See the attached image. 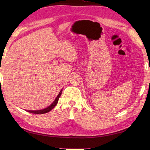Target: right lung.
Returning <instances> with one entry per match:
<instances>
[{"label":"right lung","mask_w":150,"mask_h":150,"mask_svg":"<svg viewBox=\"0 0 150 150\" xmlns=\"http://www.w3.org/2000/svg\"><path fill=\"white\" fill-rule=\"evenodd\" d=\"M62 89L60 91V92L58 94V95L57 96V97L55 98V99L54 100V102H53L51 105L47 106V107L45 108L44 109H41V110H26L27 112H31L33 114H45V113H47L48 112H50V110H52L53 108L55 107V106L57 105V103H58V100H59V98L60 97L61 95H62Z\"/></svg>","instance_id":"1"}]
</instances>
